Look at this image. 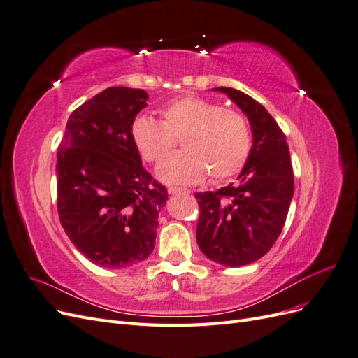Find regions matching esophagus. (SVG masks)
Instances as JSON below:
<instances>
[{
  "label": "esophagus",
  "instance_id": "obj_1",
  "mask_svg": "<svg viewBox=\"0 0 358 358\" xmlns=\"http://www.w3.org/2000/svg\"><path fill=\"white\" fill-rule=\"evenodd\" d=\"M167 191H169V194H180V192H189V189H185V188H179V187H170Z\"/></svg>",
  "mask_w": 358,
  "mask_h": 358
}]
</instances>
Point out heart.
I'll use <instances>...</instances> for the list:
<instances>
[{
	"label": "heart",
	"instance_id": "b5f03b06",
	"mask_svg": "<svg viewBox=\"0 0 358 358\" xmlns=\"http://www.w3.org/2000/svg\"><path fill=\"white\" fill-rule=\"evenodd\" d=\"M162 121L137 115L129 134L140 155L158 162L180 138L185 150L159 162L157 176L166 183L192 185L206 175L215 180L239 171L251 150V133L246 119L236 110L201 96H179L159 109Z\"/></svg>",
	"mask_w": 358,
	"mask_h": 358
}]
</instances>
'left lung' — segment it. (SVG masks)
<instances>
[{"mask_svg": "<svg viewBox=\"0 0 358 358\" xmlns=\"http://www.w3.org/2000/svg\"><path fill=\"white\" fill-rule=\"evenodd\" d=\"M227 94L246 115L252 148L239 182L216 192H197L200 218L197 243L212 262L241 267L264 257L284 229L294 194V175L285 134L263 104L233 88Z\"/></svg>", "mask_w": 358, "mask_h": 358, "instance_id": "8db88e82", "label": "left lung"}]
</instances>
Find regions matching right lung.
I'll list each match as a JSON object with an SVG mask.
<instances>
[{"label": "right lung", "instance_id": "obj_1", "mask_svg": "<svg viewBox=\"0 0 358 358\" xmlns=\"http://www.w3.org/2000/svg\"><path fill=\"white\" fill-rule=\"evenodd\" d=\"M143 90L112 86L76 109L58 148V215L78 251L124 268L155 246L167 189L142 166L129 127L148 106Z\"/></svg>", "mask_w": 358, "mask_h": 358}]
</instances>
